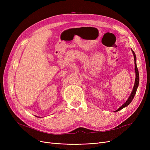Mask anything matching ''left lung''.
<instances>
[{
	"label": "left lung",
	"mask_w": 150,
	"mask_h": 150,
	"mask_svg": "<svg viewBox=\"0 0 150 150\" xmlns=\"http://www.w3.org/2000/svg\"><path fill=\"white\" fill-rule=\"evenodd\" d=\"M132 52H133V56H134V66H135V73H136V78H135V83H134V87H133V91L131 92V94H130V96L129 97V98L128 99V100H127L116 111H115V112H117L118 111L121 110H122V108H124L125 107L128 106L129 104H130V103L132 101V100L134 98V95L136 94V92H137V88L138 87V84H139V72H138V68H137V62H136V59H137V57H136V55L134 54V52L132 50Z\"/></svg>",
	"instance_id": "8db88e82"
}]
</instances>
